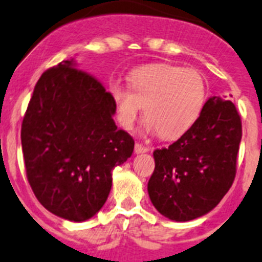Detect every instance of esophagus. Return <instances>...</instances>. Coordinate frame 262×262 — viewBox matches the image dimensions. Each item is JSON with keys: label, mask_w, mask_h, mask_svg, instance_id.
I'll return each instance as SVG.
<instances>
[{"label": "esophagus", "mask_w": 262, "mask_h": 262, "mask_svg": "<svg viewBox=\"0 0 262 262\" xmlns=\"http://www.w3.org/2000/svg\"><path fill=\"white\" fill-rule=\"evenodd\" d=\"M151 149L148 145L142 144V143H136L135 144V154H145Z\"/></svg>", "instance_id": "34e87169"}]
</instances>
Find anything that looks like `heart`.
I'll use <instances>...</instances> for the list:
<instances>
[{"label":"heart","instance_id":"obj_1","mask_svg":"<svg viewBox=\"0 0 262 262\" xmlns=\"http://www.w3.org/2000/svg\"><path fill=\"white\" fill-rule=\"evenodd\" d=\"M127 80L129 90L110 85L118 120L127 129L135 126L144 106L148 128L164 139L178 138L193 127L205 107L207 84L195 69L149 64L129 72Z\"/></svg>","mask_w":262,"mask_h":262}]
</instances>
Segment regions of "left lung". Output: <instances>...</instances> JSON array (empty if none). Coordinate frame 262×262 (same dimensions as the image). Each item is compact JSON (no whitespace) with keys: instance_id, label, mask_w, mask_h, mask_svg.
I'll list each match as a JSON object with an SVG mask.
<instances>
[{"instance_id":"obj_1","label":"left lung","mask_w":262,"mask_h":262,"mask_svg":"<svg viewBox=\"0 0 262 262\" xmlns=\"http://www.w3.org/2000/svg\"><path fill=\"white\" fill-rule=\"evenodd\" d=\"M242 120L231 101L211 97L189 131L154 152L148 194L170 221L189 222L211 211L232 186Z\"/></svg>"}]
</instances>
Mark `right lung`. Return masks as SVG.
<instances>
[{"label": "right lung", "instance_id": "add662e5", "mask_svg": "<svg viewBox=\"0 0 262 262\" xmlns=\"http://www.w3.org/2000/svg\"><path fill=\"white\" fill-rule=\"evenodd\" d=\"M115 111L110 93L73 59L40 76L20 140L30 186L50 212L84 222L102 209L113 169L134 151V139L113 119Z\"/></svg>", "mask_w": 262, "mask_h": 262}]
</instances>
